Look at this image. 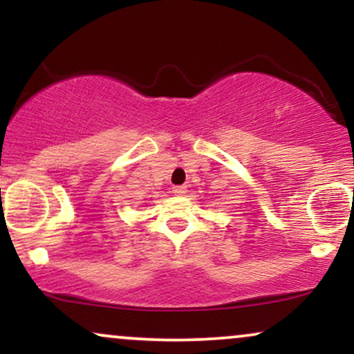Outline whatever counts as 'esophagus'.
<instances>
[{"instance_id":"1","label":"esophagus","mask_w":354,"mask_h":354,"mask_svg":"<svg viewBox=\"0 0 354 354\" xmlns=\"http://www.w3.org/2000/svg\"><path fill=\"white\" fill-rule=\"evenodd\" d=\"M173 193L174 194H185L186 193V186H183V185H178V186H173Z\"/></svg>"}]
</instances>
